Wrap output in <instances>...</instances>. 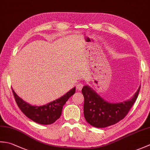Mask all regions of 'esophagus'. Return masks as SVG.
Wrapping results in <instances>:
<instances>
[{
    "mask_svg": "<svg viewBox=\"0 0 150 150\" xmlns=\"http://www.w3.org/2000/svg\"><path fill=\"white\" fill-rule=\"evenodd\" d=\"M82 87H83V84H82V83H79V84L77 85V90H81Z\"/></svg>",
    "mask_w": 150,
    "mask_h": 150,
    "instance_id": "1",
    "label": "esophagus"
}]
</instances>
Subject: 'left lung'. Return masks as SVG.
Instances as JSON below:
<instances>
[{"label": "left lung", "instance_id": "left-lung-1", "mask_svg": "<svg viewBox=\"0 0 150 150\" xmlns=\"http://www.w3.org/2000/svg\"><path fill=\"white\" fill-rule=\"evenodd\" d=\"M141 86L130 99L122 103H110L90 86H84V115L86 120L96 128H106L119 122L128 114L138 97Z\"/></svg>", "mask_w": 150, "mask_h": 150}]
</instances>
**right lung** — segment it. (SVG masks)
<instances>
[{
    "instance_id": "obj_1",
    "label": "right lung",
    "mask_w": 150,
    "mask_h": 150,
    "mask_svg": "<svg viewBox=\"0 0 150 150\" xmlns=\"http://www.w3.org/2000/svg\"><path fill=\"white\" fill-rule=\"evenodd\" d=\"M17 106L25 115L35 122L43 125L53 124L59 119L62 113V107L70 97L75 93V87L63 96L43 106H33L19 97L12 89Z\"/></svg>"
}]
</instances>
